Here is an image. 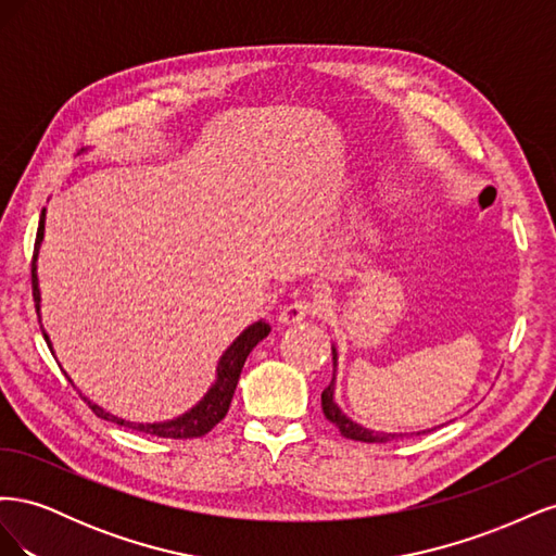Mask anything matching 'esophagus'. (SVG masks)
<instances>
[{
	"label": "esophagus",
	"mask_w": 556,
	"mask_h": 556,
	"mask_svg": "<svg viewBox=\"0 0 556 556\" xmlns=\"http://www.w3.org/2000/svg\"><path fill=\"white\" fill-rule=\"evenodd\" d=\"M315 313V308L308 304V301H294V304L285 306L278 315V327H292V325H299L304 323V319Z\"/></svg>",
	"instance_id": "obj_1"
}]
</instances>
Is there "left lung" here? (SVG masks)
<instances>
[{"mask_svg": "<svg viewBox=\"0 0 556 556\" xmlns=\"http://www.w3.org/2000/svg\"><path fill=\"white\" fill-rule=\"evenodd\" d=\"M331 355H333V376H331V382L327 390L323 392V410H325V417L329 419V422H333L336 427H339V431L345 435V439H352V441H362V443H390V441H399V439H406V435H419V433H429L433 429H422V431H410V433H394V431H376V429H366L362 425H357L355 419H350L339 403L333 401V394H336V374H339V350H336V345L331 343Z\"/></svg>", "mask_w": 556, "mask_h": 556, "instance_id": "left-lung-1", "label": "left lung"}]
</instances>
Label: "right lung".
Returning a JSON list of instances; mask_svg holds the SVG:
<instances>
[{
	"instance_id": "obj_1",
	"label": "right lung",
	"mask_w": 556,
	"mask_h": 556,
	"mask_svg": "<svg viewBox=\"0 0 556 556\" xmlns=\"http://www.w3.org/2000/svg\"><path fill=\"white\" fill-rule=\"evenodd\" d=\"M43 229H46V208L41 211L39 217V231H37V245H35V262H31V288H35V304H37V313L41 311V290H39V276H37V260H39V248L43 241ZM41 317V313H39ZM271 327H268L264 319H257V323H252L250 327H245L237 339H233L227 350L217 359L215 366V380L208 387V392L201 396L190 410H185L182 415L174 417V419H164V422H129L125 417H117L113 413H109L106 408L99 406V403L90 401L88 396H83L88 401V406L94 410V415H99L106 422H115L121 427L134 429V431H143L150 435H157V439H199V435L208 433L220 419L227 415L229 410V403L233 396V390H237L241 371H243V364L248 359V355L252 352L260 341H264ZM43 339L50 348V352L55 355L53 343H50V336L43 331ZM64 376L70 378V374L64 371ZM70 382H74L70 378Z\"/></svg>"
}]
</instances>
